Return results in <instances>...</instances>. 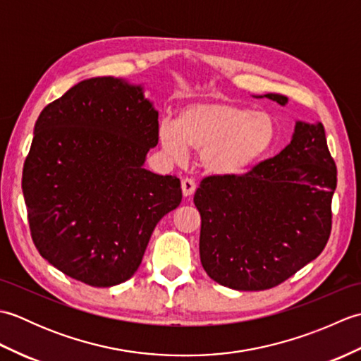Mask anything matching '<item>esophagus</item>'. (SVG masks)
Here are the masks:
<instances>
[{
  "mask_svg": "<svg viewBox=\"0 0 361 361\" xmlns=\"http://www.w3.org/2000/svg\"><path fill=\"white\" fill-rule=\"evenodd\" d=\"M197 189L195 181L192 178H183L181 180V190H183V195L185 197H190Z\"/></svg>",
  "mask_w": 361,
  "mask_h": 361,
  "instance_id": "1",
  "label": "esophagus"
}]
</instances>
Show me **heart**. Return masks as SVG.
<instances>
[{
  "mask_svg": "<svg viewBox=\"0 0 361 361\" xmlns=\"http://www.w3.org/2000/svg\"><path fill=\"white\" fill-rule=\"evenodd\" d=\"M159 142L175 159L200 153L202 166L217 176H240L271 149L274 119L228 99L186 105L173 124L159 126Z\"/></svg>",
  "mask_w": 361,
  "mask_h": 361,
  "instance_id": "obj_1",
  "label": "heart"
}]
</instances>
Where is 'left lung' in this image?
Instances as JSON below:
<instances>
[{
	"label": "left lung",
	"mask_w": 361,
	"mask_h": 361,
	"mask_svg": "<svg viewBox=\"0 0 361 361\" xmlns=\"http://www.w3.org/2000/svg\"><path fill=\"white\" fill-rule=\"evenodd\" d=\"M335 188L336 166L321 122L298 121L287 147L245 175L206 176L194 195L204 271L234 290L279 286L324 250Z\"/></svg>",
	"instance_id": "1"
}]
</instances>
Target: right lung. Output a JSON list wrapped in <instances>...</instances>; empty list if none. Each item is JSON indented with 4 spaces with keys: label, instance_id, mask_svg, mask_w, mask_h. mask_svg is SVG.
Masks as SVG:
<instances>
[{
    "label": "right lung",
    "instance_id": "obj_1",
    "mask_svg": "<svg viewBox=\"0 0 361 361\" xmlns=\"http://www.w3.org/2000/svg\"><path fill=\"white\" fill-rule=\"evenodd\" d=\"M157 144L158 111L126 80H82L46 105L21 180L42 257L91 287L132 278L157 224L181 203L175 175L142 167Z\"/></svg>",
    "mask_w": 361,
    "mask_h": 361
}]
</instances>
